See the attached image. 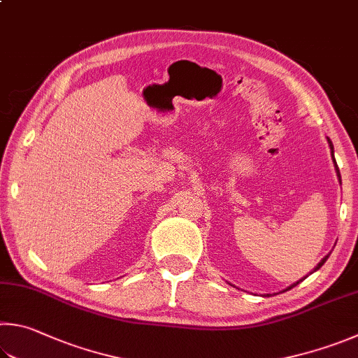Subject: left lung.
I'll return each instance as SVG.
<instances>
[{
  "mask_svg": "<svg viewBox=\"0 0 358 358\" xmlns=\"http://www.w3.org/2000/svg\"><path fill=\"white\" fill-rule=\"evenodd\" d=\"M327 142H329V147H330V152H332V159H334V164H335V172H336V177H338V181H340V183H341V175H340V171H338V166H336V161H335V155H334V144H332V141H330L329 138H327ZM327 258H329V255L327 257H324L322 259H321V262L320 263H317V266H316V268L313 269V272L315 271H317V269H320L321 268V266L324 264V263H326L327 262ZM305 278V277H303ZM303 278H302V280H303ZM302 280H299V282H302ZM299 282H296V283H292L291 285V287H288L287 289H285V291H288V289H291V288H294L296 287V285H299Z\"/></svg>",
  "mask_w": 358,
  "mask_h": 358,
  "instance_id": "obj_1",
  "label": "left lung"
}]
</instances>
